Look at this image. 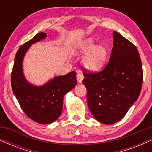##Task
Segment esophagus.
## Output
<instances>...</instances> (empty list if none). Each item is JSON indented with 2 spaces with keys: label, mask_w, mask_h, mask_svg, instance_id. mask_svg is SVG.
<instances>
[{
  "label": "esophagus",
  "mask_w": 152,
  "mask_h": 152,
  "mask_svg": "<svg viewBox=\"0 0 152 152\" xmlns=\"http://www.w3.org/2000/svg\"><path fill=\"white\" fill-rule=\"evenodd\" d=\"M83 79H84V76H83L82 74L78 73L77 75V82L79 84H80V83L82 82Z\"/></svg>",
  "instance_id": "34e87169"
}]
</instances>
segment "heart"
I'll return each mask as SVG.
<instances>
[{"label":"heart","mask_w":152,"mask_h":152,"mask_svg":"<svg viewBox=\"0 0 152 152\" xmlns=\"http://www.w3.org/2000/svg\"><path fill=\"white\" fill-rule=\"evenodd\" d=\"M77 51L81 54H86L83 58V65L91 71L100 69L104 64L107 57V50L101 45H96L94 41L87 39L80 41L77 45Z\"/></svg>","instance_id":"b5f03b06"}]
</instances>
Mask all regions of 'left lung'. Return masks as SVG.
<instances>
[{"label":"left lung","instance_id":"1","mask_svg":"<svg viewBox=\"0 0 152 152\" xmlns=\"http://www.w3.org/2000/svg\"><path fill=\"white\" fill-rule=\"evenodd\" d=\"M109 63L102 71L84 70L89 110L97 121L112 124L122 119L138 99L142 83V63L138 49L117 32Z\"/></svg>","mask_w":152,"mask_h":152}]
</instances>
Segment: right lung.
<instances>
[{
	"mask_svg": "<svg viewBox=\"0 0 152 152\" xmlns=\"http://www.w3.org/2000/svg\"><path fill=\"white\" fill-rule=\"evenodd\" d=\"M46 33L40 32L19 48L14 58L11 75L12 91L23 111L37 123L47 124L55 122L61 115L63 99L66 93L77 84L76 72L55 77L42 86L27 81L23 70V61L31 45L45 39Z\"/></svg>",
	"mask_w": 152,
	"mask_h": 152,
	"instance_id": "right-lung-1",
	"label": "right lung"
}]
</instances>
